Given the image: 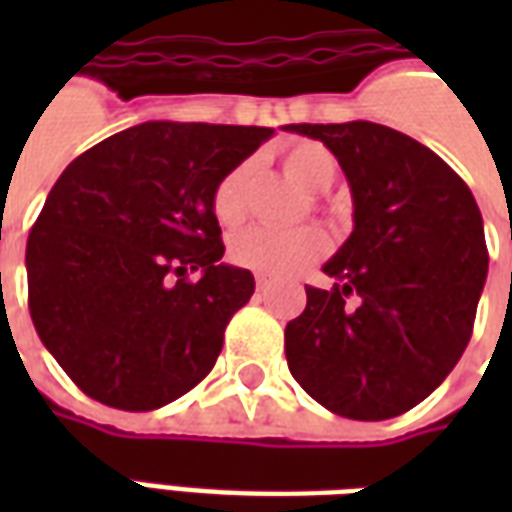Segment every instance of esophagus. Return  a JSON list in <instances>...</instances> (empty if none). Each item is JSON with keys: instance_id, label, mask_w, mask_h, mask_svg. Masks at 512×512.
I'll return each mask as SVG.
<instances>
[{"instance_id": "esophagus-1", "label": "esophagus", "mask_w": 512, "mask_h": 512, "mask_svg": "<svg viewBox=\"0 0 512 512\" xmlns=\"http://www.w3.org/2000/svg\"><path fill=\"white\" fill-rule=\"evenodd\" d=\"M255 285H257V290L263 293V290H268V285H271V282H268V279H263V277H257Z\"/></svg>"}]
</instances>
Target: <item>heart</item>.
Returning a JSON list of instances; mask_svg holds the SVG:
<instances>
[{"label":"heart","mask_w":512,"mask_h":512,"mask_svg":"<svg viewBox=\"0 0 512 512\" xmlns=\"http://www.w3.org/2000/svg\"><path fill=\"white\" fill-rule=\"evenodd\" d=\"M282 167L290 178L299 180L304 189L326 191L340 175V164L332 150L321 142H293L282 150ZM249 172L252 167L241 161L227 169L216 180L211 194L213 216L227 227H233L246 216V189H249ZM329 252V238L315 230H271V227H252L235 235L230 246V257L241 268L271 279L296 277L304 268L318 263Z\"/></svg>","instance_id":"1"}]
</instances>
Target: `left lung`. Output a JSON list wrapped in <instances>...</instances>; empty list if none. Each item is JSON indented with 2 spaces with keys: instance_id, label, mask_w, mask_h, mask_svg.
Instances as JSON below:
<instances>
[{
  "instance_id": "obj_1",
  "label": "left lung",
  "mask_w": 512,
  "mask_h": 512,
  "mask_svg": "<svg viewBox=\"0 0 512 512\" xmlns=\"http://www.w3.org/2000/svg\"><path fill=\"white\" fill-rule=\"evenodd\" d=\"M285 128L321 139L354 194V233L323 266L334 288H307L285 329L290 373L340 417H400L469 345L488 274L480 208L447 161L395 128Z\"/></svg>"
}]
</instances>
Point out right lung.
Segmentation results:
<instances>
[{
  "label": "right lung",
  "mask_w": 512,
  "mask_h": 512,
  "mask_svg": "<svg viewBox=\"0 0 512 512\" xmlns=\"http://www.w3.org/2000/svg\"><path fill=\"white\" fill-rule=\"evenodd\" d=\"M271 134L153 120L65 167L27 241L29 315L84 395L153 411L211 373L255 293L246 268L222 263L213 186Z\"/></svg>",
  "instance_id": "obj_1"
}]
</instances>
